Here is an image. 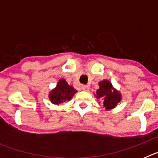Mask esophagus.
I'll list each match as a JSON object with an SVG mask.
<instances>
[{"instance_id": "1", "label": "esophagus", "mask_w": 158, "mask_h": 158, "mask_svg": "<svg viewBox=\"0 0 158 158\" xmlns=\"http://www.w3.org/2000/svg\"><path fill=\"white\" fill-rule=\"evenodd\" d=\"M82 89H83V91L88 92L89 90V87L88 85H83L82 86Z\"/></svg>"}]
</instances>
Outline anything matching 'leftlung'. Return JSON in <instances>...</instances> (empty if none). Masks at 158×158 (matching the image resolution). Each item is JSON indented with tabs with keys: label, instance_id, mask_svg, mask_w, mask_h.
<instances>
[{
	"label": "left lung",
	"instance_id": "obj_1",
	"mask_svg": "<svg viewBox=\"0 0 158 158\" xmlns=\"http://www.w3.org/2000/svg\"><path fill=\"white\" fill-rule=\"evenodd\" d=\"M95 96L97 100H103V107L105 110L115 108L122 100V94L118 91L108 80H103L99 82V89L96 90Z\"/></svg>",
	"mask_w": 158,
	"mask_h": 158
}]
</instances>
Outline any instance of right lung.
Here are the masks:
<instances>
[{
    "instance_id": "obj_1",
    "label": "right lung",
    "mask_w": 158,
    "mask_h": 158,
    "mask_svg": "<svg viewBox=\"0 0 158 158\" xmlns=\"http://www.w3.org/2000/svg\"><path fill=\"white\" fill-rule=\"evenodd\" d=\"M77 93V91L74 88L69 85L65 79L61 78L57 83L56 87L49 92L48 97L53 104L59 105L64 102L69 101Z\"/></svg>"
}]
</instances>
